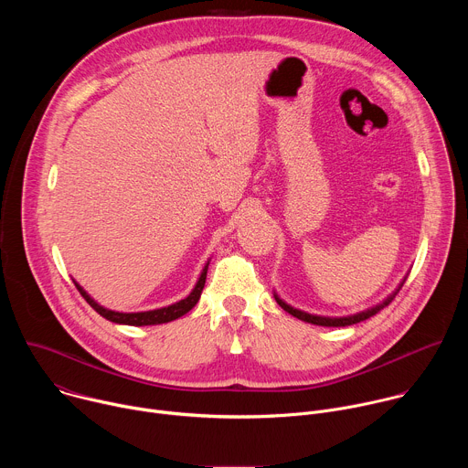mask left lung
<instances>
[{
	"label": "left lung",
	"mask_w": 468,
	"mask_h": 468,
	"mask_svg": "<svg viewBox=\"0 0 468 468\" xmlns=\"http://www.w3.org/2000/svg\"><path fill=\"white\" fill-rule=\"evenodd\" d=\"M402 285H404V282H402ZM402 285H399V287H402ZM399 287H398V291H399ZM398 291H396L392 296H388L381 305H376V307H372V309H368V311L357 313V314H354V316H343V318H327V316H316V314H309V313L298 311V309L287 305L285 302H282L278 296H276V302H278L287 313H291L292 316H296V318H300V320H303V322H311V324H316V325H327V327H341V325H352V324H357V322H361V320H367V318L374 316L376 313H379L385 305H388V303L394 300V296L398 294Z\"/></svg>",
	"instance_id": "obj_1"
}]
</instances>
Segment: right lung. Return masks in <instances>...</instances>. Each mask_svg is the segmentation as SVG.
<instances>
[{
	"instance_id": "right-lung-1",
	"label": "right lung",
	"mask_w": 468,
	"mask_h": 468,
	"mask_svg": "<svg viewBox=\"0 0 468 468\" xmlns=\"http://www.w3.org/2000/svg\"><path fill=\"white\" fill-rule=\"evenodd\" d=\"M209 266V264H207ZM207 266L204 269L202 276H199L196 287L192 289V292L181 300V302H176L168 307H161V309H154V311H144V313H118V311H111V309H105L101 305H98L78 283V291L81 292V296L87 300V303L96 311L100 313L103 318L111 320V322H116V324H127V325H154V324H165V322H172L179 316H183L185 313H188L199 300V296H202V291H204V285H206V278H207Z\"/></svg>"
}]
</instances>
